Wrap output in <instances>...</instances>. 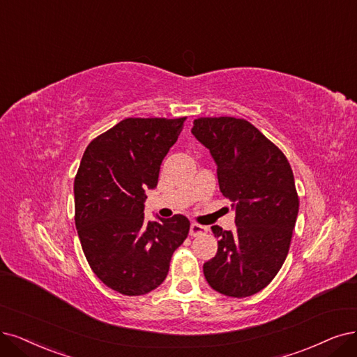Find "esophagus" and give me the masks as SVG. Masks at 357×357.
Listing matches in <instances>:
<instances>
[{
    "label": "esophagus",
    "mask_w": 357,
    "mask_h": 357,
    "mask_svg": "<svg viewBox=\"0 0 357 357\" xmlns=\"http://www.w3.org/2000/svg\"><path fill=\"white\" fill-rule=\"evenodd\" d=\"M206 232H207L206 227L199 225V223H191V227H190V235L191 236H199V235H203Z\"/></svg>",
    "instance_id": "1"
}]
</instances>
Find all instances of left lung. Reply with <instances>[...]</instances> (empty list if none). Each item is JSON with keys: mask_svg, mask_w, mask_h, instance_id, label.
<instances>
[{"mask_svg": "<svg viewBox=\"0 0 357 357\" xmlns=\"http://www.w3.org/2000/svg\"><path fill=\"white\" fill-rule=\"evenodd\" d=\"M192 135L212 154L220 192L232 202L235 231H212L218 253L206 281L228 297L265 288L287 259L298 213L294 175L284 153L244 119L200 117Z\"/></svg>", "mask_w": 357, "mask_h": 357, "instance_id": "obj_1", "label": "left lung"}]
</instances>
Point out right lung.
<instances>
[{
	"label": "right lung",
	"mask_w": 357,
	"mask_h": 357,
	"mask_svg": "<svg viewBox=\"0 0 357 357\" xmlns=\"http://www.w3.org/2000/svg\"><path fill=\"white\" fill-rule=\"evenodd\" d=\"M185 117H129L86 147L75 178V223L91 269L114 291L142 296L160 285L190 220L149 222L145 188L154 190L163 158Z\"/></svg>",
	"instance_id": "right-lung-1"
}]
</instances>
